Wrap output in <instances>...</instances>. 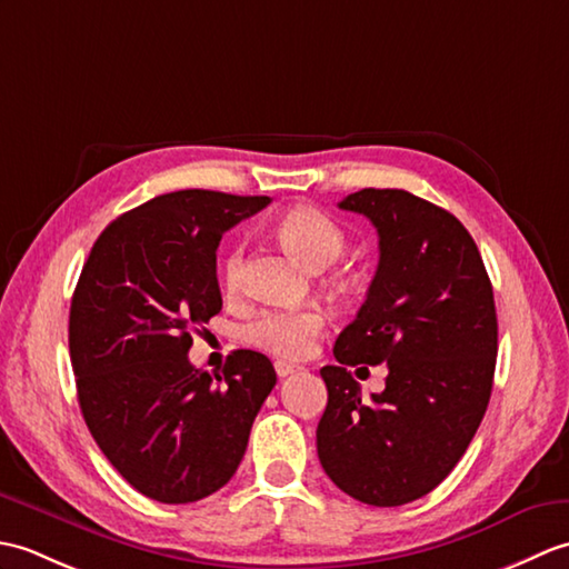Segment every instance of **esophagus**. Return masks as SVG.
<instances>
[{"mask_svg": "<svg viewBox=\"0 0 569 569\" xmlns=\"http://www.w3.org/2000/svg\"><path fill=\"white\" fill-rule=\"evenodd\" d=\"M273 367H276V373H278V377H281V379H286V377H291V373H296V371H300V369H303V367H298V365H291V361H283V359H278Z\"/></svg>", "mask_w": 569, "mask_h": 569, "instance_id": "obj_1", "label": "esophagus"}]
</instances>
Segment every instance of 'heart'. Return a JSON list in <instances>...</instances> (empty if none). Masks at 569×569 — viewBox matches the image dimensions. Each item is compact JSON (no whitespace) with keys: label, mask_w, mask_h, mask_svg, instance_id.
<instances>
[{"label":"heart","mask_w":569,"mask_h":569,"mask_svg":"<svg viewBox=\"0 0 569 569\" xmlns=\"http://www.w3.org/2000/svg\"><path fill=\"white\" fill-rule=\"evenodd\" d=\"M281 244L310 269H328L347 249L345 229L318 208H293L276 222ZM244 271V247H229L222 259V286L237 293ZM325 330V316L316 308L263 310L247 328V342L283 359L303 357L316 337Z\"/></svg>","instance_id":"heart-1"}]
</instances>
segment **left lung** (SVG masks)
I'll return each mask as SVG.
<instances>
[{
	"label": "left lung",
	"mask_w": 569,
	"mask_h": 569,
	"mask_svg": "<svg viewBox=\"0 0 569 569\" xmlns=\"http://www.w3.org/2000/svg\"><path fill=\"white\" fill-rule=\"evenodd\" d=\"M379 232L365 306L322 367L328 408L318 457L337 487L369 506H403L450 475L487 413L497 308L475 239L455 214L408 190L365 188L340 202ZM386 363L387 389L360 398L347 366Z\"/></svg>",
	"instance_id": "obj_1"
}]
</instances>
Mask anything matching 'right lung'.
<instances>
[{"label":"right lung","mask_w":569,"mask_h":569,"mask_svg":"<svg viewBox=\"0 0 569 569\" xmlns=\"http://www.w3.org/2000/svg\"><path fill=\"white\" fill-rule=\"evenodd\" d=\"M271 200L178 190L119 214L94 241L70 303V361L94 442L161 503L222 489L276 386L269 357L237 349L222 373L190 365L192 335L222 310L217 247Z\"/></svg>","instance_id":"add662e5"}]
</instances>
